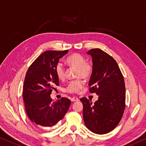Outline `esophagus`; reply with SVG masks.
Returning <instances> with one entry per match:
<instances>
[{"label":"esophagus","mask_w":146,"mask_h":146,"mask_svg":"<svg viewBox=\"0 0 146 146\" xmlns=\"http://www.w3.org/2000/svg\"><path fill=\"white\" fill-rule=\"evenodd\" d=\"M71 101H79V99L77 98H75V97H73V98H71Z\"/></svg>","instance_id":"esophagus-1"}]
</instances>
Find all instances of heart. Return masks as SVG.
<instances>
[{"mask_svg": "<svg viewBox=\"0 0 146 146\" xmlns=\"http://www.w3.org/2000/svg\"><path fill=\"white\" fill-rule=\"evenodd\" d=\"M86 58L79 53H74L66 59V62L69 66L77 68L76 77H82L84 78H88L91 77L93 72V66L91 63L86 62ZM56 77L60 80L65 77V69L61 62H58L54 68ZM84 82L81 78L71 80L66 87V91L69 93H77L84 86Z\"/></svg>", "mask_w": 146, "mask_h": 146, "instance_id": "b5f03b06", "label": "heart"}]
</instances>
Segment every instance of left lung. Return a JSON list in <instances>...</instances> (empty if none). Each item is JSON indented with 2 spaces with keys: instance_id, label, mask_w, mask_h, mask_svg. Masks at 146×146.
<instances>
[{
  "instance_id": "1",
  "label": "left lung",
  "mask_w": 146,
  "mask_h": 146,
  "mask_svg": "<svg viewBox=\"0 0 146 146\" xmlns=\"http://www.w3.org/2000/svg\"><path fill=\"white\" fill-rule=\"evenodd\" d=\"M92 58L93 72L88 83L89 91L99 96L94 104L80 99L83 105L85 125L90 131L103 135L119 123L125 107V87L123 75L113 58L100 48L87 52Z\"/></svg>"
}]
</instances>
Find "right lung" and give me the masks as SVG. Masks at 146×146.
I'll list each match as a JSON object with an SVG mask.
<instances>
[{"label": "right lung", "mask_w": 146, "mask_h": 146, "mask_svg": "<svg viewBox=\"0 0 146 146\" xmlns=\"http://www.w3.org/2000/svg\"><path fill=\"white\" fill-rule=\"evenodd\" d=\"M68 52L47 50L39 56L28 69L23 86V100L29 119L41 127H52L64 117L71 105L62 98L53 102L52 90L59 85L54 68L59 60Z\"/></svg>", "instance_id": "1"}]
</instances>
